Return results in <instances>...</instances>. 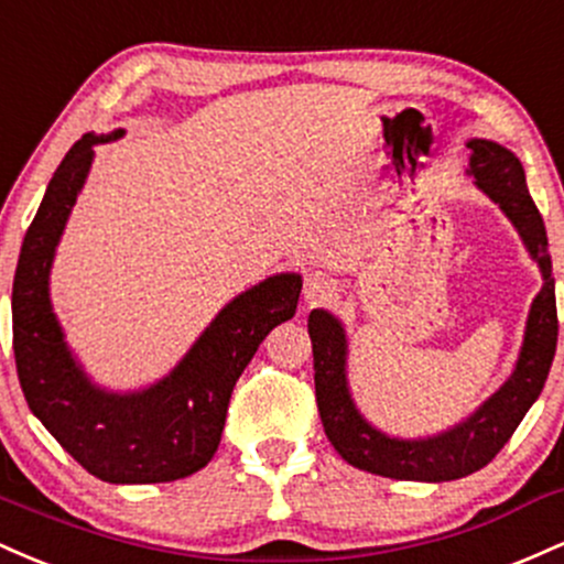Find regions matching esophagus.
Instances as JSON below:
<instances>
[{
    "mask_svg": "<svg viewBox=\"0 0 564 564\" xmlns=\"http://www.w3.org/2000/svg\"><path fill=\"white\" fill-rule=\"evenodd\" d=\"M335 282L327 274H308L306 284H303V299L308 306H319V303L333 301Z\"/></svg>",
    "mask_w": 564,
    "mask_h": 564,
    "instance_id": "esophagus-1",
    "label": "esophagus"
}]
</instances>
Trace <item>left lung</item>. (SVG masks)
<instances>
[{"instance_id": "obj_1", "label": "left lung", "mask_w": 564, "mask_h": 564, "mask_svg": "<svg viewBox=\"0 0 564 564\" xmlns=\"http://www.w3.org/2000/svg\"><path fill=\"white\" fill-rule=\"evenodd\" d=\"M466 145L471 149L466 173L474 175V183L501 207L506 218L520 231L524 248L541 269L543 288L530 306L520 359L509 381L464 423L426 440L389 436L362 419L351 400L349 378H346L349 344H346L344 325L325 308H314L308 314L316 408L327 440L333 442L340 458L378 477L451 482L482 469L511 440L530 404L538 400L556 351L560 325H556L552 256H549L546 226L524 183L522 162L506 145L485 138H474Z\"/></svg>"}]
</instances>
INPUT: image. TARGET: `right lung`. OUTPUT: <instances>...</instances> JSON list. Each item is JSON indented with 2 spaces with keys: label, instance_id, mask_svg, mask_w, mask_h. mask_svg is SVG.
<instances>
[{
  "label": "right lung",
  "instance_id": "right-lung-1",
  "mask_svg": "<svg viewBox=\"0 0 564 564\" xmlns=\"http://www.w3.org/2000/svg\"><path fill=\"white\" fill-rule=\"evenodd\" d=\"M111 135H82L68 149L31 220L12 282V349L31 413L93 477L111 485L173 482L210 464L234 383L280 322L295 314L299 274H276L220 308L170 376L141 391L95 386L50 303V269L95 156Z\"/></svg>",
  "mask_w": 564,
  "mask_h": 564
}]
</instances>
